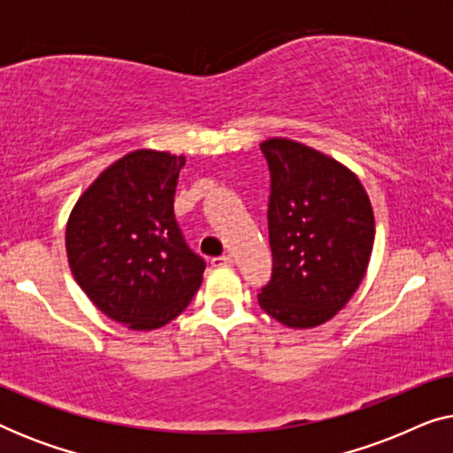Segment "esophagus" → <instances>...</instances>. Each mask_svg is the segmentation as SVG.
<instances>
[{
    "label": "esophagus",
    "instance_id": "34e87169",
    "mask_svg": "<svg viewBox=\"0 0 453 453\" xmlns=\"http://www.w3.org/2000/svg\"><path fill=\"white\" fill-rule=\"evenodd\" d=\"M212 265H214V268H226V265H233V257L231 256L212 257Z\"/></svg>",
    "mask_w": 453,
    "mask_h": 453
}]
</instances>
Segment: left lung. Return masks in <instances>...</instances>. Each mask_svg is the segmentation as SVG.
<instances>
[{"mask_svg": "<svg viewBox=\"0 0 453 453\" xmlns=\"http://www.w3.org/2000/svg\"><path fill=\"white\" fill-rule=\"evenodd\" d=\"M268 233L272 278L259 307L288 327L334 318L361 284L375 239L373 208L355 173L299 142L272 138Z\"/></svg>", "mask_w": 453, "mask_h": 453, "instance_id": "8db88e82", "label": "left lung"}]
</instances>
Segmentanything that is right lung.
Wrapping results in <instances>:
<instances>
[{"instance_id": "1", "label": "right lung", "mask_w": 453, "mask_h": 453, "mask_svg": "<svg viewBox=\"0 0 453 453\" xmlns=\"http://www.w3.org/2000/svg\"><path fill=\"white\" fill-rule=\"evenodd\" d=\"M183 165L169 152H129L96 177L67 220V262L80 288L132 330L175 319L206 270L173 210Z\"/></svg>"}]
</instances>
